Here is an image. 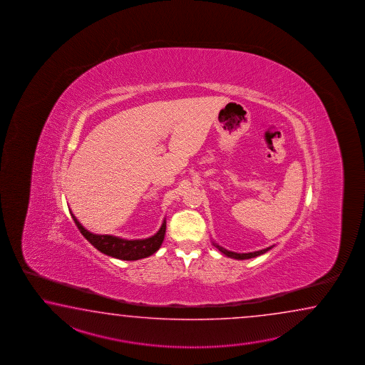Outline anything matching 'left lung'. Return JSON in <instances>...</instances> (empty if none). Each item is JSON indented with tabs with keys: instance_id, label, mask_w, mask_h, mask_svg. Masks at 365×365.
<instances>
[{
	"instance_id": "1",
	"label": "left lung",
	"mask_w": 365,
	"mask_h": 365,
	"mask_svg": "<svg viewBox=\"0 0 365 365\" xmlns=\"http://www.w3.org/2000/svg\"><path fill=\"white\" fill-rule=\"evenodd\" d=\"M214 245H215V247H217L222 253H225V256L232 257V258H236V259H248V258H253V257L261 256V255H264V253H266V252L270 249H262V250L253 252V253H233V252H228V250H225V248L219 247L217 244H214Z\"/></svg>"
}]
</instances>
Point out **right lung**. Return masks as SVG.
<instances>
[{"mask_svg": "<svg viewBox=\"0 0 365 365\" xmlns=\"http://www.w3.org/2000/svg\"><path fill=\"white\" fill-rule=\"evenodd\" d=\"M74 223L78 227L79 232L85 236L86 240L90 241L95 248L107 256L115 257L118 259L125 261H135L140 258L154 255L158 249L160 248L165 235V220L153 237H148L146 240H124L109 235H93L85 230L76 217L71 214Z\"/></svg>", "mask_w": 365, "mask_h": 365, "instance_id": "obj_1", "label": "right lung"}]
</instances>
